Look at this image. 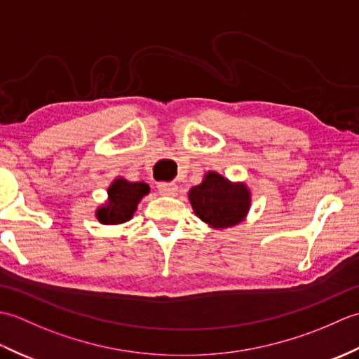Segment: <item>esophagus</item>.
<instances>
[{"label": "esophagus", "instance_id": "34e87169", "mask_svg": "<svg viewBox=\"0 0 359 359\" xmlns=\"http://www.w3.org/2000/svg\"><path fill=\"white\" fill-rule=\"evenodd\" d=\"M158 191L165 196H175L177 194V185L174 182H160L157 184Z\"/></svg>", "mask_w": 359, "mask_h": 359}]
</instances>
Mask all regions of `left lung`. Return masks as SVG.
Wrapping results in <instances>:
<instances>
[{
	"label": "left lung",
	"instance_id": "8db88e82",
	"mask_svg": "<svg viewBox=\"0 0 359 359\" xmlns=\"http://www.w3.org/2000/svg\"><path fill=\"white\" fill-rule=\"evenodd\" d=\"M188 197L196 216L212 228L241 224L251 203V194L245 184H231L215 171L205 174L202 184L189 189Z\"/></svg>",
	"mask_w": 359,
	"mask_h": 359
}]
</instances>
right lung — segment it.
I'll return each instance as SVG.
<instances>
[{
  "mask_svg": "<svg viewBox=\"0 0 359 359\" xmlns=\"http://www.w3.org/2000/svg\"><path fill=\"white\" fill-rule=\"evenodd\" d=\"M149 193L144 182H128L116 179L108 188V202L95 211L98 222L103 225H118L128 222L134 216L137 205Z\"/></svg>",
  "mask_w": 359,
  "mask_h": 359,
  "instance_id": "1",
  "label": "right lung"
}]
</instances>
